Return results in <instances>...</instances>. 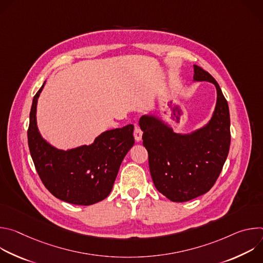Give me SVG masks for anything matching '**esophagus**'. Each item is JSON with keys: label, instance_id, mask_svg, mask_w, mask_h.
Wrapping results in <instances>:
<instances>
[{"label": "esophagus", "instance_id": "1", "mask_svg": "<svg viewBox=\"0 0 263 263\" xmlns=\"http://www.w3.org/2000/svg\"><path fill=\"white\" fill-rule=\"evenodd\" d=\"M133 135H134V138L136 141H140L141 140V137H142V131L141 129L139 128V126L137 124H135L134 126V132H133Z\"/></svg>", "mask_w": 263, "mask_h": 263}]
</instances>
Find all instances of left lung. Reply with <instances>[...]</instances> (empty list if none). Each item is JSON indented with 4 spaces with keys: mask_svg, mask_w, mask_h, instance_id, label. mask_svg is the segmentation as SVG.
<instances>
[{
    "mask_svg": "<svg viewBox=\"0 0 263 263\" xmlns=\"http://www.w3.org/2000/svg\"><path fill=\"white\" fill-rule=\"evenodd\" d=\"M194 71L196 81H209L217 90L215 110L207 126L182 135L154 117L139 120L154 185L173 202H187L210 191L227 159L231 141L228 102L219 85L202 67L195 64Z\"/></svg>",
    "mask_w": 263,
    "mask_h": 263,
    "instance_id": "1",
    "label": "left lung"
}]
</instances>
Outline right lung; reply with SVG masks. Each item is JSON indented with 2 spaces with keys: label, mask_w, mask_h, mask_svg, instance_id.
I'll return each instance as SVG.
<instances>
[{
  "label": "right lung",
  "mask_w": 263,
  "mask_h": 263,
  "mask_svg": "<svg viewBox=\"0 0 263 263\" xmlns=\"http://www.w3.org/2000/svg\"><path fill=\"white\" fill-rule=\"evenodd\" d=\"M33 98L28 144L37 174L57 199L73 205H92L110 194L121 163L134 144L133 125L102 133L90 145L61 151L50 145L36 126L37 99Z\"/></svg>",
  "instance_id": "1"
}]
</instances>
